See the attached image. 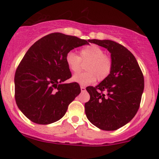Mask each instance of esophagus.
<instances>
[{"label": "esophagus", "instance_id": "34e87169", "mask_svg": "<svg viewBox=\"0 0 159 159\" xmlns=\"http://www.w3.org/2000/svg\"><path fill=\"white\" fill-rule=\"evenodd\" d=\"M81 92H84V91L86 90L85 87H84V86H81Z\"/></svg>", "mask_w": 159, "mask_h": 159}]
</instances>
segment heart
<instances>
[{
  "instance_id": "heart-1",
  "label": "heart",
  "mask_w": 159,
  "mask_h": 159,
  "mask_svg": "<svg viewBox=\"0 0 159 159\" xmlns=\"http://www.w3.org/2000/svg\"><path fill=\"white\" fill-rule=\"evenodd\" d=\"M66 63L69 70L77 73L81 70L82 63H86L87 72L75 74L72 81L81 85H88L96 81H104L108 77L112 70V60L105 55V52L97 45L92 44L80 51L78 56L73 51H69L65 57Z\"/></svg>"
}]
</instances>
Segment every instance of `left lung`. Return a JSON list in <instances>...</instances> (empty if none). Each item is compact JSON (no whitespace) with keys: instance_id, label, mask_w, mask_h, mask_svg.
<instances>
[{"instance_id":"8db88e82","label":"left lung","mask_w":159,"mask_h":159,"mask_svg":"<svg viewBox=\"0 0 159 159\" xmlns=\"http://www.w3.org/2000/svg\"><path fill=\"white\" fill-rule=\"evenodd\" d=\"M90 43L111 53L112 70L96 87H87L90 98L85 103L87 119L102 130L114 131L133 119L139 109L144 79L134 56L123 45L111 40Z\"/></svg>"}]
</instances>
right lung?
<instances>
[{
	"label": "right lung",
	"instance_id": "right-lung-1",
	"mask_svg": "<svg viewBox=\"0 0 159 159\" xmlns=\"http://www.w3.org/2000/svg\"><path fill=\"white\" fill-rule=\"evenodd\" d=\"M90 40L53 33L28 49L14 79L16 104L26 117L35 123L47 125L64 116L69 104L81 93L76 82L63 84L72 77L66 54L89 44Z\"/></svg>",
	"mask_w": 159,
	"mask_h": 159
}]
</instances>
